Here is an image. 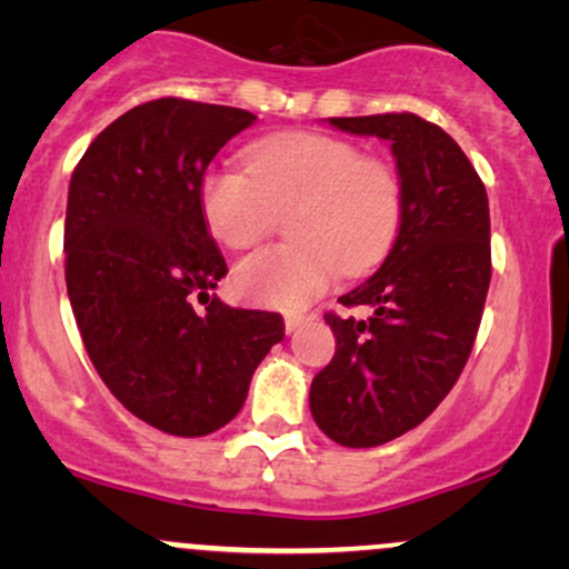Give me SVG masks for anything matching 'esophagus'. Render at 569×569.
Here are the masks:
<instances>
[{"label": "esophagus", "instance_id": "34e87169", "mask_svg": "<svg viewBox=\"0 0 569 569\" xmlns=\"http://www.w3.org/2000/svg\"><path fill=\"white\" fill-rule=\"evenodd\" d=\"M305 323H307V318H305V316H297V312H291V316H286V331H289V335H293V331L302 329Z\"/></svg>", "mask_w": 569, "mask_h": 569}]
</instances>
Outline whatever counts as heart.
<instances>
[{
	"instance_id": "1",
	"label": "heart",
	"mask_w": 569,
	"mask_h": 569,
	"mask_svg": "<svg viewBox=\"0 0 569 569\" xmlns=\"http://www.w3.org/2000/svg\"><path fill=\"white\" fill-rule=\"evenodd\" d=\"M401 179L388 160L337 136L291 130L257 141L246 171L213 168L202 179V217L219 243L251 248L293 211V246L240 259L232 286L248 302L297 310L342 272L367 270L401 221Z\"/></svg>"
}]
</instances>
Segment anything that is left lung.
Segmentation results:
<instances>
[{
  "mask_svg": "<svg viewBox=\"0 0 569 569\" xmlns=\"http://www.w3.org/2000/svg\"><path fill=\"white\" fill-rule=\"evenodd\" d=\"M329 126L390 141L403 194L382 267L339 297L371 316L326 312L337 352L310 385L318 428L363 449L420 426L466 367L492 278L489 202L466 152L422 117H331Z\"/></svg>",
  "mask_w": 569,
  "mask_h": 569,
  "instance_id": "left-lung-1",
  "label": "left lung"
}]
</instances>
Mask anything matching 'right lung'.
Listing matches in <instances>:
<instances>
[{
	"instance_id": "right-lung-1",
	"label": "right lung",
	"mask_w": 569,
	"mask_h": 569,
	"mask_svg": "<svg viewBox=\"0 0 569 569\" xmlns=\"http://www.w3.org/2000/svg\"><path fill=\"white\" fill-rule=\"evenodd\" d=\"M253 120L158 98L103 128L71 173L63 251L84 350L117 401L162 433L194 439L227 426L283 339L278 312L208 293L227 262L202 217V176Z\"/></svg>"
}]
</instances>
